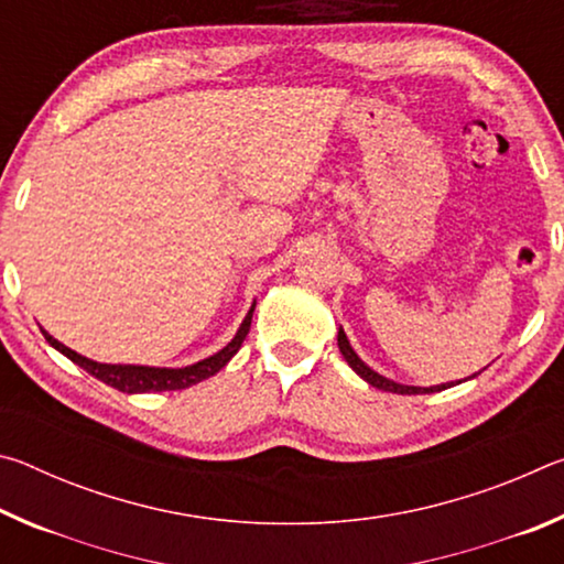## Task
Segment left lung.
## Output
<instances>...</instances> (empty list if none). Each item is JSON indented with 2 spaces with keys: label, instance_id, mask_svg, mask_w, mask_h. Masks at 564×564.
Segmentation results:
<instances>
[{
  "label": "left lung",
  "instance_id": "obj_1",
  "mask_svg": "<svg viewBox=\"0 0 564 564\" xmlns=\"http://www.w3.org/2000/svg\"><path fill=\"white\" fill-rule=\"evenodd\" d=\"M338 348H340L343 358H346L348 366H350L352 370H356V373H358L362 380H366L368 386H373V388H378V390H386V393H398V395H423V393H437V390L451 388V383H441V386H431V388L403 386V383H395V380H390V378H386V376L376 373V370L370 368V366H366V362L360 360L358 352L352 350L350 340H348V336H346V330H343V328H338ZM475 376H477V373H475ZM475 376H473V378H475ZM457 383H463V380H457Z\"/></svg>",
  "mask_w": 564,
  "mask_h": 564
}]
</instances>
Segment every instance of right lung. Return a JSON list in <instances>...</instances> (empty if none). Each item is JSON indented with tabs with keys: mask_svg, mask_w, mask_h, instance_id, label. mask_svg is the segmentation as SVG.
<instances>
[{
	"mask_svg": "<svg viewBox=\"0 0 564 564\" xmlns=\"http://www.w3.org/2000/svg\"><path fill=\"white\" fill-rule=\"evenodd\" d=\"M253 308H256V303H251V308H248L246 318L241 321V326H238L231 343H226V346L218 352H214V356H208V358L198 360V362H191V366H184V368H154V366H121V362H99V360H91L87 356H79V352L72 350V348H66L64 343L52 338L44 328H42V333H44V338L52 348H56L62 352V356H66L72 362H76V366L87 370L89 376L99 378L101 383L117 388V390H121V393H161V390H184V388L202 383V380H206V378L216 376L218 370H221L226 362L236 356L238 348H241V343L246 340L248 328H251Z\"/></svg>",
	"mask_w": 564,
	"mask_h": 564,
	"instance_id": "right-lung-1",
	"label": "right lung"
}]
</instances>
